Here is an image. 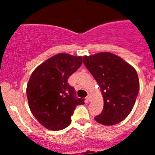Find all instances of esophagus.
Wrapping results in <instances>:
<instances>
[{
	"instance_id": "1",
	"label": "esophagus",
	"mask_w": 155,
	"mask_h": 155,
	"mask_svg": "<svg viewBox=\"0 0 155 155\" xmlns=\"http://www.w3.org/2000/svg\"><path fill=\"white\" fill-rule=\"evenodd\" d=\"M87 101H91V95H90V94H87Z\"/></svg>"
}]
</instances>
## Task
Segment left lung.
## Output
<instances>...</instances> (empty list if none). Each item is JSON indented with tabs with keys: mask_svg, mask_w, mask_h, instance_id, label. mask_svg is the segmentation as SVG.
<instances>
[{
	"mask_svg": "<svg viewBox=\"0 0 155 155\" xmlns=\"http://www.w3.org/2000/svg\"><path fill=\"white\" fill-rule=\"evenodd\" d=\"M83 63L101 88L104 109L95 121L114 125L127 117L135 104L140 81L135 68L108 51L84 56Z\"/></svg>",
	"mask_w": 155,
	"mask_h": 155,
	"instance_id": "left-lung-1",
	"label": "left lung"
}]
</instances>
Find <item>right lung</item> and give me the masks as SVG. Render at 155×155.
<instances>
[{
    "mask_svg": "<svg viewBox=\"0 0 155 155\" xmlns=\"http://www.w3.org/2000/svg\"><path fill=\"white\" fill-rule=\"evenodd\" d=\"M82 64V56L58 53L33 71L27 85V98L31 112L45 128L61 130L70 125L71 116L83 99H76L68 78Z\"/></svg>",
    "mask_w": 155,
    "mask_h": 155,
    "instance_id": "obj_1",
    "label": "right lung"
}]
</instances>
